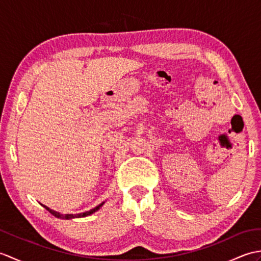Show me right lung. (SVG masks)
Returning <instances> with one entry per match:
<instances>
[{
	"instance_id": "add662e5",
	"label": "right lung",
	"mask_w": 261,
	"mask_h": 261,
	"mask_svg": "<svg viewBox=\"0 0 261 261\" xmlns=\"http://www.w3.org/2000/svg\"><path fill=\"white\" fill-rule=\"evenodd\" d=\"M105 202H103V203H101L99 205H97L96 207H94V208H92V210H90V211H87V212H84V213H79V214H62V213H59V212H57V211H54V210H51V208H49L48 206H46V205H43V204H41L43 207H45L49 213H51L54 216H56V218H58V219H63V220H71V219H77V218H85V216H88V215H91V214H93V213H95L96 211H98L99 208H101L102 206H103V204H104Z\"/></svg>"
}]
</instances>
